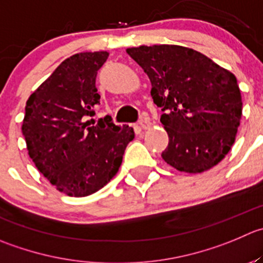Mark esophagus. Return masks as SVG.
<instances>
[{"label":"esophagus","mask_w":263,"mask_h":263,"mask_svg":"<svg viewBox=\"0 0 263 263\" xmlns=\"http://www.w3.org/2000/svg\"><path fill=\"white\" fill-rule=\"evenodd\" d=\"M139 126L141 127V128L146 129L152 126V121H150L149 117H142V118L139 121Z\"/></svg>","instance_id":"34e87169"}]
</instances>
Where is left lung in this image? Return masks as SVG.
I'll return each mask as SVG.
<instances>
[{"label": "left lung", "instance_id": "obj_1", "mask_svg": "<svg viewBox=\"0 0 263 263\" xmlns=\"http://www.w3.org/2000/svg\"><path fill=\"white\" fill-rule=\"evenodd\" d=\"M127 53L152 82V98L162 109L168 134L164 162L177 171L200 173L230 152L241 119L235 76L193 48L140 46Z\"/></svg>", "mask_w": 263, "mask_h": 263}]
</instances>
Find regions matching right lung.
Returning a JSON list of instances; mask_svg holds the SVG:
<instances>
[{
  "instance_id": "obj_1",
  "label": "right lung",
  "mask_w": 263,
  "mask_h": 263,
  "mask_svg": "<svg viewBox=\"0 0 263 263\" xmlns=\"http://www.w3.org/2000/svg\"><path fill=\"white\" fill-rule=\"evenodd\" d=\"M109 53L81 52L65 59L29 96L22 132L28 154L41 173L61 193L87 196L118 172L134 128L117 126L110 116L98 123V70Z\"/></svg>"
}]
</instances>
